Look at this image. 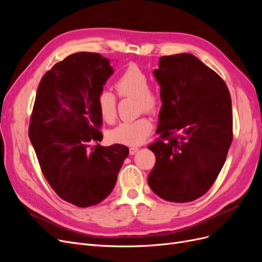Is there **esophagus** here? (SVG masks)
Instances as JSON below:
<instances>
[{
	"label": "esophagus",
	"instance_id": "obj_1",
	"mask_svg": "<svg viewBox=\"0 0 262 262\" xmlns=\"http://www.w3.org/2000/svg\"><path fill=\"white\" fill-rule=\"evenodd\" d=\"M138 150H139V147H137V146H132V147H130V150H129V152H130V155H134V154H136V153L138 152Z\"/></svg>",
	"mask_w": 262,
	"mask_h": 262
}]
</instances>
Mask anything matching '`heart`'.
Here are the masks:
<instances>
[{"mask_svg": "<svg viewBox=\"0 0 262 262\" xmlns=\"http://www.w3.org/2000/svg\"><path fill=\"white\" fill-rule=\"evenodd\" d=\"M149 84L148 75L136 64L126 67L117 77L115 87L120 97L137 99L140 113H155L162 105V94ZM117 96L108 90H102L97 96V108L102 120L113 123L117 118ZM153 130V122L147 117L122 122L109 132V138L116 143L136 146L143 143Z\"/></svg>", "mask_w": 262, "mask_h": 262, "instance_id": "obj_1", "label": "heart"}]
</instances>
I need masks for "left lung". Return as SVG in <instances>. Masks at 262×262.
Returning <instances> with one entry per match:
<instances>
[{"instance_id":"left-lung-1","label":"left lung","mask_w":262,"mask_h":262,"mask_svg":"<svg viewBox=\"0 0 262 262\" xmlns=\"http://www.w3.org/2000/svg\"><path fill=\"white\" fill-rule=\"evenodd\" d=\"M163 106L147 147L156 162L148 186L162 199L185 203L209 191L233 141L232 99L216 72L190 53L164 55L154 71Z\"/></svg>"}]
</instances>
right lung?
<instances>
[{
  "instance_id": "add662e5",
  "label": "right lung",
  "mask_w": 262,
  "mask_h": 262,
  "mask_svg": "<svg viewBox=\"0 0 262 262\" xmlns=\"http://www.w3.org/2000/svg\"><path fill=\"white\" fill-rule=\"evenodd\" d=\"M113 72L100 54L78 52L55 63L38 85L29 139L54 192L78 208L106 199L129 154L122 144L90 145L102 139L97 96Z\"/></svg>"
}]
</instances>
